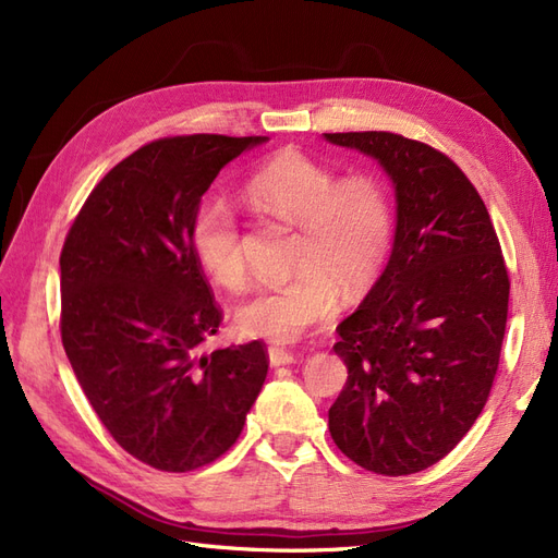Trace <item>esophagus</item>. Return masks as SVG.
Masks as SVG:
<instances>
[{
	"instance_id": "esophagus-1",
	"label": "esophagus",
	"mask_w": 558,
	"mask_h": 558,
	"mask_svg": "<svg viewBox=\"0 0 558 558\" xmlns=\"http://www.w3.org/2000/svg\"><path fill=\"white\" fill-rule=\"evenodd\" d=\"M267 356H269V365H272V367L295 363V353L289 351V349H283V347H269Z\"/></svg>"
}]
</instances>
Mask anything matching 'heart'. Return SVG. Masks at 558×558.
Returning <instances> with one entry per match:
<instances>
[{
	"mask_svg": "<svg viewBox=\"0 0 558 558\" xmlns=\"http://www.w3.org/2000/svg\"><path fill=\"white\" fill-rule=\"evenodd\" d=\"M251 205L298 226L295 275L265 281L234 312L251 337L298 342L340 310V283L359 291L379 272L393 240V209L384 185L353 174L337 179L324 162L295 148L279 150L246 179ZM191 242L202 267L226 289L246 281L240 218L223 195L197 202Z\"/></svg>",
	"mask_w": 558,
	"mask_h": 558,
	"instance_id": "1",
	"label": "heart"
}]
</instances>
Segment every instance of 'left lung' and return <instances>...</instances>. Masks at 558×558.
I'll use <instances>...</instances> for the list:
<instances>
[{"label":"left lung","instance_id":"obj_1","mask_svg":"<svg viewBox=\"0 0 558 558\" xmlns=\"http://www.w3.org/2000/svg\"><path fill=\"white\" fill-rule=\"evenodd\" d=\"M324 140L379 162L396 193L391 258L332 349L349 369L328 410L335 445L377 475L426 470L484 410L510 279L480 193L440 150L393 132Z\"/></svg>","mask_w":558,"mask_h":558}]
</instances>
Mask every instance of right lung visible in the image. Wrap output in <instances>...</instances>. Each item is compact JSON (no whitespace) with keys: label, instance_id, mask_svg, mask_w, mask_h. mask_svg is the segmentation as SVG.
I'll return each mask as SVG.
<instances>
[{"label":"right lung","instance_id":"1","mask_svg":"<svg viewBox=\"0 0 558 558\" xmlns=\"http://www.w3.org/2000/svg\"><path fill=\"white\" fill-rule=\"evenodd\" d=\"M267 137L189 134L134 150L95 185L60 253L62 347L99 421L134 459L189 472L226 453L267 377L263 342L197 347L221 310L191 242L223 167Z\"/></svg>","mask_w":558,"mask_h":558}]
</instances>
